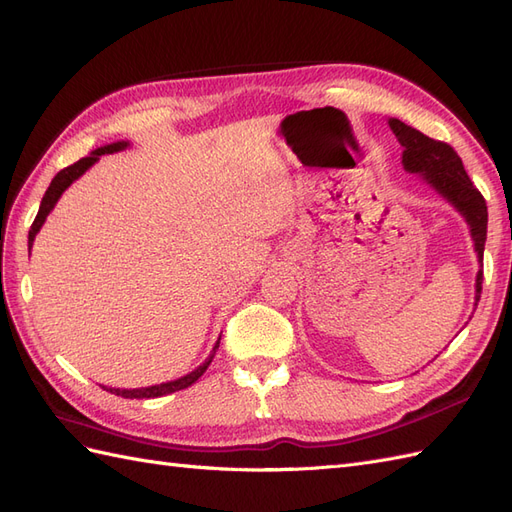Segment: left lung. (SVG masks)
<instances>
[{"instance_id": "1", "label": "left lung", "mask_w": 512, "mask_h": 512, "mask_svg": "<svg viewBox=\"0 0 512 512\" xmlns=\"http://www.w3.org/2000/svg\"><path fill=\"white\" fill-rule=\"evenodd\" d=\"M388 126L403 145V169L420 175L422 182L429 184L437 195H442L465 218L474 240L478 264L483 266L487 242V203L472 180L467 178L459 154L448 143L422 135L420 130L407 126L397 118H390ZM480 291H483V270H478L476 274L474 306L480 300Z\"/></svg>"}]
</instances>
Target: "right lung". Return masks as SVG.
Instances as JSON below:
<instances>
[{
  "mask_svg": "<svg viewBox=\"0 0 512 512\" xmlns=\"http://www.w3.org/2000/svg\"><path fill=\"white\" fill-rule=\"evenodd\" d=\"M128 145H130L128 141H115V143H109V145H102V148H96L94 152H90L85 158L77 160L75 165H70V167L62 169L60 173L55 175V178H53L51 184H49V188H47L45 197H42V201H40V210H38V214H36V218H34L32 229H29V236H27L29 251H32V244H34L36 233L40 231L42 225H45L47 216H49L51 210L55 208V203L60 201V197H62V193L66 191V188H68L72 182H75V180H79L81 175H83L87 169H90L92 165H96L98 160H100V156L126 150ZM218 345H221V339H218V341L214 343L212 354L206 358V362L199 364V367H197L195 371L188 373V375L173 379V382L156 384V386H145V388H107V386H102V388H105V390L111 392V394H118V397H124V399H156V397H165V394H171V392L184 390V388H188L191 384H195L197 379H199L203 373H206V369L210 367V362H212V358H214V354H216Z\"/></svg>",
  "mask_w": 512,
  "mask_h": 512,
  "instance_id": "add662e5",
  "label": "right lung"
}]
</instances>
